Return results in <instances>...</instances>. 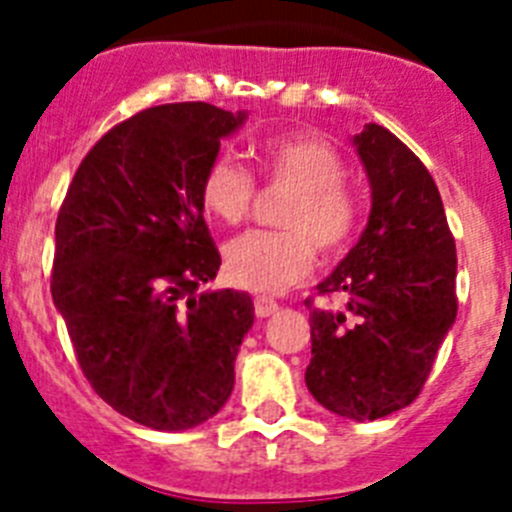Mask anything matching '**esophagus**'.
<instances>
[{"label":"esophagus","instance_id":"1","mask_svg":"<svg viewBox=\"0 0 512 512\" xmlns=\"http://www.w3.org/2000/svg\"><path fill=\"white\" fill-rule=\"evenodd\" d=\"M279 310V305L271 297H253V312H256V318H269L274 312Z\"/></svg>","mask_w":512,"mask_h":512}]
</instances>
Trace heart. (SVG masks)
I'll list each match as a JSON object with an SVG mask.
<instances>
[{
    "mask_svg": "<svg viewBox=\"0 0 512 512\" xmlns=\"http://www.w3.org/2000/svg\"><path fill=\"white\" fill-rule=\"evenodd\" d=\"M264 179L292 187L279 210L284 230H251L225 246V274L253 292H282L310 274L323 256L346 251L361 220L359 194L346 176V158L320 135H279L259 153ZM202 210L223 225H241L256 202V182L238 161L215 158L200 182Z\"/></svg>",
    "mask_w": 512,
    "mask_h": 512,
    "instance_id": "b5f03b06",
    "label": "heart"
}]
</instances>
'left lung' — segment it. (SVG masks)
Here are the masks:
<instances>
[{"label": "left lung", "instance_id": "left-lung-1", "mask_svg": "<svg viewBox=\"0 0 512 512\" xmlns=\"http://www.w3.org/2000/svg\"><path fill=\"white\" fill-rule=\"evenodd\" d=\"M372 184L359 243L318 295L346 310L310 307L307 390L330 413L377 420L423 390L456 318V243L433 176L397 135L369 122L354 138Z\"/></svg>", "mask_w": 512, "mask_h": 512}]
</instances>
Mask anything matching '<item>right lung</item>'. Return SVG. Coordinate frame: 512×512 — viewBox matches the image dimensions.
Instances as JSON below:
<instances>
[{"label":"right lung","mask_w":512,"mask_h":512,"mask_svg":"<svg viewBox=\"0 0 512 512\" xmlns=\"http://www.w3.org/2000/svg\"><path fill=\"white\" fill-rule=\"evenodd\" d=\"M243 112L151 107L84 156L56 220L51 295L92 390L153 431H187L223 408L253 325L248 292H202L220 251L200 182Z\"/></svg>","instance_id":"right-lung-1"}]
</instances>
